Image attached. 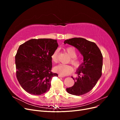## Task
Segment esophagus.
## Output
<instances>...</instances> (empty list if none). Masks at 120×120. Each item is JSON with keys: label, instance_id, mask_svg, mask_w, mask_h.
<instances>
[{"label": "esophagus", "instance_id": "esophagus-1", "mask_svg": "<svg viewBox=\"0 0 120 120\" xmlns=\"http://www.w3.org/2000/svg\"><path fill=\"white\" fill-rule=\"evenodd\" d=\"M58 77H59V78H64V76L61 75H58Z\"/></svg>", "mask_w": 120, "mask_h": 120}]
</instances>
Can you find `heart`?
<instances>
[{"mask_svg": "<svg viewBox=\"0 0 120 120\" xmlns=\"http://www.w3.org/2000/svg\"><path fill=\"white\" fill-rule=\"evenodd\" d=\"M66 51L71 59V63L75 67H79L81 64V61L78 58L77 52L74 47H68L66 49ZM58 50H56L51 56L52 60L53 63H56L58 60L57 58ZM54 71L56 73L61 75H67L70 74L73 71V68L70 65L60 64L56 66L53 68Z\"/></svg>", "mask_w": 120, "mask_h": 120, "instance_id": "heart-1", "label": "heart"}]
</instances>
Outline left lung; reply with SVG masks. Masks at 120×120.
<instances>
[{"label":"left lung","instance_id":"8db88e82","mask_svg":"<svg viewBox=\"0 0 120 120\" xmlns=\"http://www.w3.org/2000/svg\"><path fill=\"white\" fill-rule=\"evenodd\" d=\"M64 43L73 46L83 56V62L79 67L76 74L78 77L72 78L74 85L67 88L68 93L81 96L91 90L101 75L103 56L95 43L81 38L67 39Z\"/></svg>","mask_w":120,"mask_h":120}]
</instances>
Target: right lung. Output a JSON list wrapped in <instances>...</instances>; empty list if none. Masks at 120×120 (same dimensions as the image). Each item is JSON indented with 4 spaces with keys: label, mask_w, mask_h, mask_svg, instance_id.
I'll return each mask as SVG.
<instances>
[{
    "label": "right lung",
    "mask_w": 120,
    "mask_h": 120,
    "mask_svg": "<svg viewBox=\"0 0 120 120\" xmlns=\"http://www.w3.org/2000/svg\"><path fill=\"white\" fill-rule=\"evenodd\" d=\"M56 39H31L19 46L15 56L16 77L21 87L31 95L49 90L52 79L51 56L57 49Z\"/></svg>",
    "instance_id": "obj_1"
}]
</instances>
